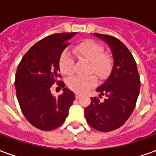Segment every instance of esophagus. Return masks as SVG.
<instances>
[{
    "label": "esophagus",
    "mask_w": 156,
    "mask_h": 156,
    "mask_svg": "<svg viewBox=\"0 0 156 156\" xmlns=\"http://www.w3.org/2000/svg\"><path fill=\"white\" fill-rule=\"evenodd\" d=\"M75 98H77V99H78V98H80V95L78 94H75Z\"/></svg>",
    "instance_id": "obj_1"
}]
</instances>
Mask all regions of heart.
<instances>
[{
    "label": "heart",
    "mask_w": 156,
    "mask_h": 156,
    "mask_svg": "<svg viewBox=\"0 0 156 156\" xmlns=\"http://www.w3.org/2000/svg\"><path fill=\"white\" fill-rule=\"evenodd\" d=\"M75 54L80 59H84L90 62L89 73H94L99 78H106L113 68L114 60L111 55L105 53L104 47L93 40H86L77 45L74 48ZM74 59L70 52L62 51L59 58L60 70L66 75H70L73 72ZM97 84V78L94 75L88 77L73 76L68 79V85L72 90L78 94H84Z\"/></svg>",
    "instance_id": "obj_1"
}]
</instances>
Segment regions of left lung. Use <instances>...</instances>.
<instances>
[{
	"label": "left lung",
	"mask_w": 156,
	"mask_h": 156,
	"mask_svg": "<svg viewBox=\"0 0 156 156\" xmlns=\"http://www.w3.org/2000/svg\"><path fill=\"white\" fill-rule=\"evenodd\" d=\"M94 35L109 46L114 58V66L107 80L97 88L105 95L104 102L96 97L84 110L88 124L101 132H109L121 127L134 111L136 105L140 80L136 62L127 47L112 36Z\"/></svg>",
	"instance_id": "left-lung-1"
}]
</instances>
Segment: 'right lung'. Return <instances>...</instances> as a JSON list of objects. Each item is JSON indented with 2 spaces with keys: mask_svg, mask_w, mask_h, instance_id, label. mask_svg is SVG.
Returning <instances> with one entry per match:
<instances>
[{
  "mask_svg": "<svg viewBox=\"0 0 156 156\" xmlns=\"http://www.w3.org/2000/svg\"><path fill=\"white\" fill-rule=\"evenodd\" d=\"M75 34L63 32L46 37L27 51L17 67L15 87L20 108L29 123L41 130L59 127L75 99L74 94L58 81L59 58ZM55 81L64 88L58 97L50 90Z\"/></svg>",
  "mask_w": 156,
  "mask_h": 156,
  "instance_id": "obj_1",
  "label": "right lung"
}]
</instances>
